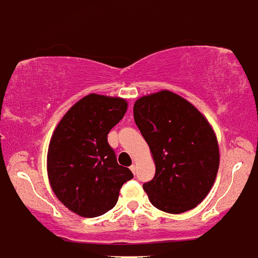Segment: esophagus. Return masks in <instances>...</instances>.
I'll return each mask as SVG.
<instances>
[{"mask_svg":"<svg viewBox=\"0 0 258 258\" xmlns=\"http://www.w3.org/2000/svg\"><path fill=\"white\" fill-rule=\"evenodd\" d=\"M131 170L134 173V174H136V172H137V165H136V164H133V165L131 166Z\"/></svg>","mask_w":258,"mask_h":258,"instance_id":"1","label":"esophagus"}]
</instances>
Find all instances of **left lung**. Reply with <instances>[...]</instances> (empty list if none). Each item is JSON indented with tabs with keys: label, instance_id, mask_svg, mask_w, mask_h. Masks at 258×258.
I'll use <instances>...</instances> for the list:
<instances>
[{
	"label": "left lung",
	"instance_id": "1",
	"mask_svg": "<svg viewBox=\"0 0 258 258\" xmlns=\"http://www.w3.org/2000/svg\"><path fill=\"white\" fill-rule=\"evenodd\" d=\"M133 112L156 168L152 181L143 183L151 204L173 214L195 208L220 166L213 127L197 107L169 90L141 97Z\"/></svg>",
	"mask_w": 258,
	"mask_h": 258
}]
</instances>
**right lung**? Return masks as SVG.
<instances>
[{
  "instance_id": "obj_1",
  "label": "right lung",
  "mask_w": 258,
  "mask_h": 258,
  "mask_svg": "<svg viewBox=\"0 0 258 258\" xmlns=\"http://www.w3.org/2000/svg\"><path fill=\"white\" fill-rule=\"evenodd\" d=\"M126 109L122 98L93 93L71 107L52 133L47 150L50 186L60 203L81 217L112 209L122 184L133 178L107 142Z\"/></svg>"
}]
</instances>
